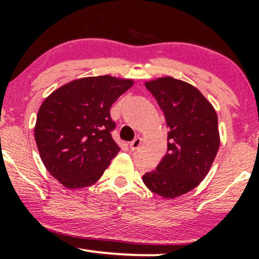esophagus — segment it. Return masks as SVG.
<instances>
[{
  "mask_svg": "<svg viewBox=\"0 0 259 259\" xmlns=\"http://www.w3.org/2000/svg\"><path fill=\"white\" fill-rule=\"evenodd\" d=\"M141 144H142V139L141 138H136L135 140H134V141H132L130 142V150L132 151H135V150H138V148L141 146Z\"/></svg>",
  "mask_w": 259,
  "mask_h": 259,
  "instance_id": "esophagus-1",
  "label": "esophagus"
}]
</instances>
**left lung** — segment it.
<instances>
[{
    "label": "left lung",
    "instance_id": "8db88e82",
    "mask_svg": "<svg viewBox=\"0 0 259 259\" xmlns=\"http://www.w3.org/2000/svg\"><path fill=\"white\" fill-rule=\"evenodd\" d=\"M145 86L164 113L169 132L167 153L142 180L171 200L195 189L209 171L221 145L218 117L209 101L185 81L164 76Z\"/></svg>",
    "mask_w": 259,
    "mask_h": 259
}]
</instances>
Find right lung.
<instances>
[{
    "instance_id": "add662e5",
    "label": "right lung",
    "mask_w": 259,
    "mask_h": 259,
    "mask_svg": "<svg viewBox=\"0 0 259 259\" xmlns=\"http://www.w3.org/2000/svg\"><path fill=\"white\" fill-rule=\"evenodd\" d=\"M133 84L132 79L89 76L61 86L44 101L35 141L45 167L62 185H92L119 152L111 134V107Z\"/></svg>"
}]
</instances>
